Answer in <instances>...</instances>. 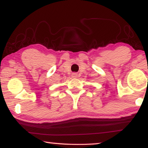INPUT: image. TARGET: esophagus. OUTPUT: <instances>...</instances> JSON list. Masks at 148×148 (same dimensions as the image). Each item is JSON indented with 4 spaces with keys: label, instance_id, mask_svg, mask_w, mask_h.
Instances as JSON below:
<instances>
[{
    "label": "esophagus",
    "instance_id": "34e87169",
    "mask_svg": "<svg viewBox=\"0 0 148 148\" xmlns=\"http://www.w3.org/2000/svg\"><path fill=\"white\" fill-rule=\"evenodd\" d=\"M72 77H77V74H76V73H73V74H72Z\"/></svg>",
    "mask_w": 148,
    "mask_h": 148
}]
</instances>
